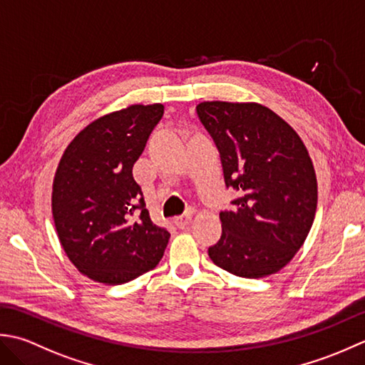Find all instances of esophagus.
Returning <instances> with one entry per match:
<instances>
[{"label": "esophagus", "mask_w": 365, "mask_h": 365, "mask_svg": "<svg viewBox=\"0 0 365 365\" xmlns=\"http://www.w3.org/2000/svg\"><path fill=\"white\" fill-rule=\"evenodd\" d=\"M173 222H175V225L178 228H185L192 222V214L187 212V214H184V215H180V217H176Z\"/></svg>", "instance_id": "obj_1"}]
</instances>
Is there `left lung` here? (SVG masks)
Returning <instances> with one entry per match:
<instances>
[{"label":"left lung","mask_w":365,"mask_h":365,"mask_svg":"<svg viewBox=\"0 0 365 365\" xmlns=\"http://www.w3.org/2000/svg\"><path fill=\"white\" fill-rule=\"evenodd\" d=\"M197 115L220 154L233 211L207 249L214 264L245 279L271 276L292 262L317 211V176L306 145L287 121L257 102L211 101Z\"/></svg>","instance_id":"obj_1"}]
</instances>
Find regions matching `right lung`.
<instances>
[{
  "instance_id": "right-lung-1",
  "label": "right lung",
  "mask_w": 365,
  "mask_h": 365,
  "mask_svg": "<svg viewBox=\"0 0 365 365\" xmlns=\"http://www.w3.org/2000/svg\"><path fill=\"white\" fill-rule=\"evenodd\" d=\"M162 115V103H135L101 116L58 163L51 212L59 242L73 266L101 284H125L154 269L168 244L132 176Z\"/></svg>"
}]
</instances>
